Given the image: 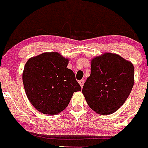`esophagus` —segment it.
<instances>
[{
	"label": "esophagus",
	"mask_w": 148,
	"mask_h": 148,
	"mask_svg": "<svg viewBox=\"0 0 148 148\" xmlns=\"http://www.w3.org/2000/svg\"><path fill=\"white\" fill-rule=\"evenodd\" d=\"M78 83H79V84H80L81 87H83L84 86V81L83 80V79H82V80H80L79 82H78Z\"/></svg>",
	"instance_id": "esophagus-1"
}]
</instances>
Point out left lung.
Returning a JSON list of instances; mask_svg holds the SVG:
<instances>
[{"mask_svg":"<svg viewBox=\"0 0 148 148\" xmlns=\"http://www.w3.org/2000/svg\"><path fill=\"white\" fill-rule=\"evenodd\" d=\"M91 73L82 92L90 108L100 115L116 112L125 102L134 84V66L115 53L91 60Z\"/></svg>","mask_w":148,"mask_h":148,"instance_id":"left-lung-1","label":"left lung"}]
</instances>
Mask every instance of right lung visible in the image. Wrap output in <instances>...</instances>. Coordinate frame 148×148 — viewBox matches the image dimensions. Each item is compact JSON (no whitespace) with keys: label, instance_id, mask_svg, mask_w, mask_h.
<instances>
[{"label":"right lung","instance_id":"1","mask_svg":"<svg viewBox=\"0 0 148 148\" xmlns=\"http://www.w3.org/2000/svg\"><path fill=\"white\" fill-rule=\"evenodd\" d=\"M68 63L57 52L44 53L26 63L23 87L30 103L40 113L58 114L67 107L74 92L82 90Z\"/></svg>","mask_w":148,"mask_h":148}]
</instances>
